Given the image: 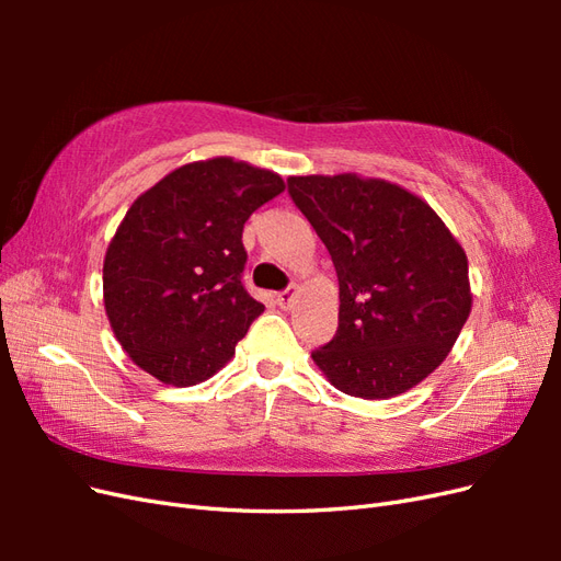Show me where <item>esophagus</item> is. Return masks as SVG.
Instances as JSON below:
<instances>
[{"instance_id": "1", "label": "esophagus", "mask_w": 561, "mask_h": 561, "mask_svg": "<svg viewBox=\"0 0 561 561\" xmlns=\"http://www.w3.org/2000/svg\"><path fill=\"white\" fill-rule=\"evenodd\" d=\"M293 297H295V287H287V290L278 293V295H276V299H278V307H280V309H287V307H290Z\"/></svg>"}]
</instances>
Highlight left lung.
I'll return each mask as SVG.
<instances>
[{
  "label": "left lung",
  "instance_id": "left-lung-1",
  "mask_svg": "<svg viewBox=\"0 0 561 561\" xmlns=\"http://www.w3.org/2000/svg\"><path fill=\"white\" fill-rule=\"evenodd\" d=\"M332 254L339 328L311 353L346 396L388 400L445 363L472 309L466 250L421 196L358 173L287 178Z\"/></svg>",
  "mask_w": 561,
  "mask_h": 561
}]
</instances>
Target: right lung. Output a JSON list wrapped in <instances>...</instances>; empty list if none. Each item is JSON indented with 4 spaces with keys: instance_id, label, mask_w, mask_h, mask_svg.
Returning <instances> with one entry per match:
<instances>
[{
    "instance_id": "right-lung-1",
    "label": "right lung",
    "mask_w": 561,
    "mask_h": 561,
    "mask_svg": "<svg viewBox=\"0 0 561 561\" xmlns=\"http://www.w3.org/2000/svg\"><path fill=\"white\" fill-rule=\"evenodd\" d=\"M285 182L231 157L184 163L133 201L105 252L103 301L128 358L196 386L236 353L264 304L241 283L243 225Z\"/></svg>"
}]
</instances>
